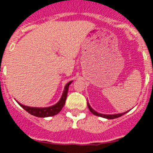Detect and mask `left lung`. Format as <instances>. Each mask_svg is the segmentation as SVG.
Wrapping results in <instances>:
<instances>
[{
	"instance_id": "1",
	"label": "left lung",
	"mask_w": 153,
	"mask_h": 153,
	"mask_svg": "<svg viewBox=\"0 0 153 153\" xmlns=\"http://www.w3.org/2000/svg\"><path fill=\"white\" fill-rule=\"evenodd\" d=\"M88 109H90V111H91V112H92L94 115H97V116H100V117H102V118H107V119H114V118H119V117L122 116L123 115H125V113H127L128 112H129V111H127V112H123V113H118V114H113V115H107V114H101V113H99V112H96V111L94 110V109H93L92 107L90 105L89 102H88Z\"/></svg>"
}]
</instances>
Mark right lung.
I'll return each mask as SVG.
<instances>
[{
    "instance_id": "1",
    "label": "right lung",
    "mask_w": 153,
    "mask_h": 153,
    "mask_svg": "<svg viewBox=\"0 0 153 153\" xmlns=\"http://www.w3.org/2000/svg\"><path fill=\"white\" fill-rule=\"evenodd\" d=\"M72 83V81H71L65 85L60 100H59L56 103L54 104L53 105H51V106L43 107V108H41V107H40V108L39 107H30L25 105H22L20 102H18L19 105H20L22 108H23L26 112H28V113L34 115V116L39 117V118H46V117L53 116V115L59 113L61 111V109H62V107L65 105V102L67 97V94H68V87H69V85Z\"/></svg>"
}]
</instances>
